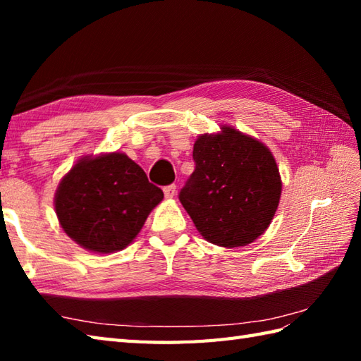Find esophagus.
I'll use <instances>...</instances> for the list:
<instances>
[{
    "mask_svg": "<svg viewBox=\"0 0 361 361\" xmlns=\"http://www.w3.org/2000/svg\"><path fill=\"white\" fill-rule=\"evenodd\" d=\"M175 192H176V186H175V185H169V186L164 188V195H166V198H173Z\"/></svg>",
    "mask_w": 361,
    "mask_h": 361,
    "instance_id": "1",
    "label": "esophagus"
}]
</instances>
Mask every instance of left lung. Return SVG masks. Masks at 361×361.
I'll return each mask as SVG.
<instances>
[{"label":"left lung","instance_id":"obj_1","mask_svg":"<svg viewBox=\"0 0 361 361\" xmlns=\"http://www.w3.org/2000/svg\"><path fill=\"white\" fill-rule=\"evenodd\" d=\"M192 157L195 171L178 197L198 233L225 248L255 242L271 224L282 190L270 149L224 126L198 136Z\"/></svg>","mask_w":361,"mask_h":361}]
</instances>
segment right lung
Masks as SVG:
<instances>
[{"instance_id": "obj_1", "label": "right lung", "mask_w": 361, "mask_h": 361, "mask_svg": "<svg viewBox=\"0 0 361 361\" xmlns=\"http://www.w3.org/2000/svg\"><path fill=\"white\" fill-rule=\"evenodd\" d=\"M163 197L133 159L111 152L79 159L60 181L54 206L75 243L109 255L133 242Z\"/></svg>"}]
</instances>
